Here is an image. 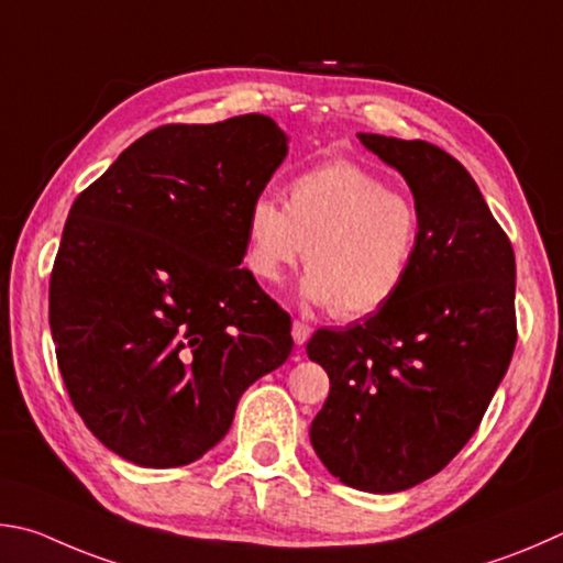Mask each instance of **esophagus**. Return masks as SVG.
I'll return each mask as SVG.
<instances>
[{"instance_id":"esophagus-1","label":"esophagus","mask_w":563,"mask_h":563,"mask_svg":"<svg viewBox=\"0 0 563 563\" xmlns=\"http://www.w3.org/2000/svg\"><path fill=\"white\" fill-rule=\"evenodd\" d=\"M291 336H294V343H297V346H303V343L309 341V336H311V327L307 321H294L291 323Z\"/></svg>"}]
</instances>
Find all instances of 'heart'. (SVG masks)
Here are the masks:
<instances>
[{"label":"heart","mask_w":563,"mask_h":563,"mask_svg":"<svg viewBox=\"0 0 563 563\" xmlns=\"http://www.w3.org/2000/svg\"><path fill=\"white\" fill-rule=\"evenodd\" d=\"M420 240L418 202L383 175L339 157L294 177L287 205L256 197L244 222V266L260 282H279L307 256L301 299L353 321L398 299Z\"/></svg>","instance_id":"1"}]
</instances>
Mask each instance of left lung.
<instances>
[{
  "label": "left lung",
  "instance_id": "1",
  "mask_svg": "<svg viewBox=\"0 0 563 563\" xmlns=\"http://www.w3.org/2000/svg\"><path fill=\"white\" fill-rule=\"evenodd\" d=\"M358 137L408 180L422 240L396 301L309 339V358L331 380L309 435L343 485L388 495L438 475L479 428L517 346V264L477 183L450 153Z\"/></svg>",
  "mask_w": 563,
  "mask_h": 563
}]
</instances>
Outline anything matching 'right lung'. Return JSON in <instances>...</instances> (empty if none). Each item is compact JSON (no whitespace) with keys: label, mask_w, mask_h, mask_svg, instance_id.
<instances>
[{"label":"right lung","mask_w":563,"mask_h":563,"mask_svg":"<svg viewBox=\"0 0 563 563\" xmlns=\"http://www.w3.org/2000/svg\"><path fill=\"white\" fill-rule=\"evenodd\" d=\"M287 155L272 118L167 123L76 197L48 282L64 386L141 467L200 460L242 393L291 353V319L244 269V222Z\"/></svg>","instance_id":"add662e5"}]
</instances>
